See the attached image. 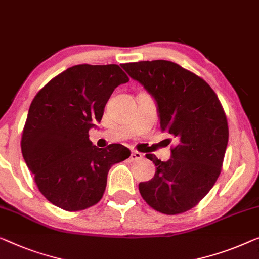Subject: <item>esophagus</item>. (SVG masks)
Listing matches in <instances>:
<instances>
[{"mask_svg":"<svg viewBox=\"0 0 259 259\" xmlns=\"http://www.w3.org/2000/svg\"><path fill=\"white\" fill-rule=\"evenodd\" d=\"M131 161H137V160H141L142 159V154L141 153H139L137 151H133L132 154H131Z\"/></svg>","mask_w":259,"mask_h":259,"instance_id":"esophagus-1","label":"esophagus"}]
</instances>
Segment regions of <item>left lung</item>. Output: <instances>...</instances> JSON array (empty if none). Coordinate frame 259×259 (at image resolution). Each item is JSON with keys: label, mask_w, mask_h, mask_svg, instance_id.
<instances>
[{"label": "left lung", "mask_w": 259, "mask_h": 259, "mask_svg": "<svg viewBox=\"0 0 259 259\" xmlns=\"http://www.w3.org/2000/svg\"><path fill=\"white\" fill-rule=\"evenodd\" d=\"M122 69L155 99L162 131L176 138L168 161L154 154L155 175L139 183L146 203L166 215L194 208L209 193L222 169L229 139L226 113L201 77L169 61L126 63Z\"/></svg>", "instance_id": "left-lung-1"}]
</instances>
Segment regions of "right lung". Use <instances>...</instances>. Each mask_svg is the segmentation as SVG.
I'll list each match as a JSON object with an SVG mask.
<instances>
[{
  "instance_id": "right-lung-1",
  "label": "right lung",
  "mask_w": 259,
  "mask_h": 259,
  "mask_svg": "<svg viewBox=\"0 0 259 259\" xmlns=\"http://www.w3.org/2000/svg\"><path fill=\"white\" fill-rule=\"evenodd\" d=\"M128 80L117 64L74 65L33 98L22 134V154L39 192L56 207L79 211L98 203L110 168L130 157L125 146L98 148L89 139L114 89Z\"/></svg>"
}]
</instances>
